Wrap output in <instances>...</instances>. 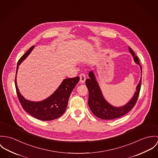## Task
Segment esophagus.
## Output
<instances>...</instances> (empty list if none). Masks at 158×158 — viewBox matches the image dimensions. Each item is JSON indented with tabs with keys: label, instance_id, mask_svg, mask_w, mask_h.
Segmentation results:
<instances>
[{
	"label": "esophagus",
	"instance_id": "esophagus-1",
	"mask_svg": "<svg viewBox=\"0 0 158 158\" xmlns=\"http://www.w3.org/2000/svg\"><path fill=\"white\" fill-rule=\"evenodd\" d=\"M86 80V76L84 73H82L80 74V82L81 84H83L85 82Z\"/></svg>",
	"mask_w": 158,
	"mask_h": 158
}]
</instances>
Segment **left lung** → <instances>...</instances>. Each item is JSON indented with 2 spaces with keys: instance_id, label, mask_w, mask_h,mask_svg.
I'll list each match as a JSON object with an SVG mask.
<instances>
[{
  "instance_id": "8db88e82",
  "label": "left lung",
  "mask_w": 158,
  "mask_h": 158,
  "mask_svg": "<svg viewBox=\"0 0 158 158\" xmlns=\"http://www.w3.org/2000/svg\"><path fill=\"white\" fill-rule=\"evenodd\" d=\"M128 50L133 56L135 62L140 67L141 77L139 82L136 86L133 96L125 105L121 106H114L110 104L105 99L93 71H91L89 73L88 76L89 78L87 79L85 81V84L89 91L88 105L92 113L100 119L111 120L120 118L130 111L136 104L140 89L142 67L139 64V59L136 56L133 50L130 47H128Z\"/></svg>"
}]
</instances>
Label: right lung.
<instances>
[{
  "mask_svg": "<svg viewBox=\"0 0 158 158\" xmlns=\"http://www.w3.org/2000/svg\"><path fill=\"white\" fill-rule=\"evenodd\" d=\"M34 48L35 46H32L18 61L15 78L16 92L20 104L28 113L42 121H52L59 118L65 111L71 93L79 82L80 77H76L64 79L53 94L43 101L34 102L26 99L20 94L18 89L16 77L19 66L27 57Z\"/></svg>",
  "mask_w": 158,
  "mask_h": 158,
  "instance_id": "obj_1",
  "label": "right lung"
}]
</instances>
